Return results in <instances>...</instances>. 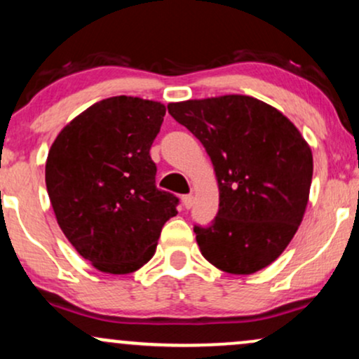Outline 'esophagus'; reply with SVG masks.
<instances>
[{
  "mask_svg": "<svg viewBox=\"0 0 359 359\" xmlns=\"http://www.w3.org/2000/svg\"><path fill=\"white\" fill-rule=\"evenodd\" d=\"M194 203V197L192 196H182V205L185 209H189Z\"/></svg>",
  "mask_w": 359,
  "mask_h": 359,
  "instance_id": "1",
  "label": "esophagus"
}]
</instances>
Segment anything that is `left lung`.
<instances>
[{"mask_svg":"<svg viewBox=\"0 0 359 359\" xmlns=\"http://www.w3.org/2000/svg\"><path fill=\"white\" fill-rule=\"evenodd\" d=\"M168 113L203 143L216 172L219 209L194 226L216 269L250 275L275 262L297 233L312 182V151L278 109L251 96L170 102Z\"/></svg>","mask_w":359,"mask_h":359,"instance_id":"left-lung-1","label":"left lung"}]
</instances>
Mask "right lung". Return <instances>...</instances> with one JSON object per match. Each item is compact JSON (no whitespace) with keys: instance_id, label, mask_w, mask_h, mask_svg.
<instances>
[{"instance_id":"right-lung-1","label":"right lung","mask_w":359,"mask_h":359,"mask_svg":"<svg viewBox=\"0 0 359 359\" xmlns=\"http://www.w3.org/2000/svg\"><path fill=\"white\" fill-rule=\"evenodd\" d=\"M165 106L114 96L74 118L52 143L45 184L62 233L104 273L125 275L154 257L179 199L155 185L151 143Z\"/></svg>"}]
</instances>
